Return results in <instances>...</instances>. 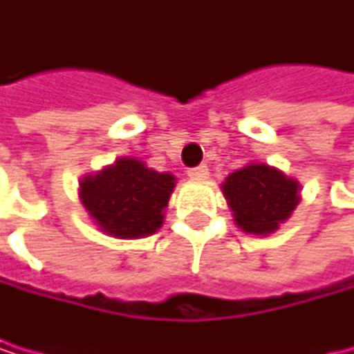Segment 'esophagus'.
Masks as SVG:
<instances>
[{"label": "esophagus", "instance_id": "34e87169", "mask_svg": "<svg viewBox=\"0 0 354 354\" xmlns=\"http://www.w3.org/2000/svg\"><path fill=\"white\" fill-rule=\"evenodd\" d=\"M207 175H210V173H207V166H203V164L188 170V177L194 179V181H203V179H207Z\"/></svg>", "mask_w": 354, "mask_h": 354}]
</instances>
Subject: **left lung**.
Listing matches in <instances>:
<instances>
[{"instance_id":"left-lung-1","label":"left lung","mask_w":354,"mask_h":354,"mask_svg":"<svg viewBox=\"0 0 354 354\" xmlns=\"http://www.w3.org/2000/svg\"><path fill=\"white\" fill-rule=\"evenodd\" d=\"M234 223L256 236L276 232L300 201V184L267 164H248L223 181Z\"/></svg>"}]
</instances>
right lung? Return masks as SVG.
I'll return each instance as SVG.
<instances>
[{
    "label": "right lung",
    "mask_w": 354,
    "mask_h": 354,
    "mask_svg": "<svg viewBox=\"0 0 354 354\" xmlns=\"http://www.w3.org/2000/svg\"><path fill=\"white\" fill-rule=\"evenodd\" d=\"M173 188L170 173H157L136 157H120L100 173L83 177L78 194L104 234L144 239L162 227Z\"/></svg>",
    "instance_id": "add662e5"
}]
</instances>
